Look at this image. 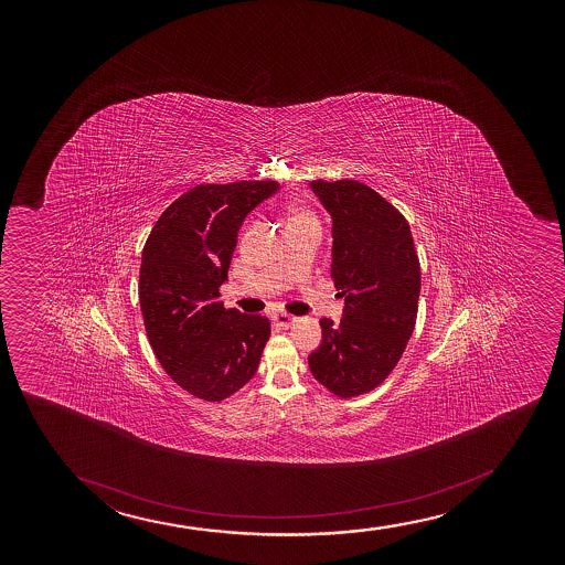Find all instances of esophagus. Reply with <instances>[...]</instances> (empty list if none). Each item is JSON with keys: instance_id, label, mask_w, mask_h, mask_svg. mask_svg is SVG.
I'll use <instances>...</instances> for the list:
<instances>
[{"instance_id": "esophagus-1", "label": "esophagus", "mask_w": 565, "mask_h": 565, "mask_svg": "<svg viewBox=\"0 0 565 565\" xmlns=\"http://www.w3.org/2000/svg\"><path fill=\"white\" fill-rule=\"evenodd\" d=\"M273 322L279 326V328H290V326L296 322V318L292 315H288V312H277L275 317H273Z\"/></svg>"}]
</instances>
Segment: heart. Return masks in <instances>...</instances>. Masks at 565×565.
Masks as SVG:
<instances>
[{
    "instance_id": "b5f03b06",
    "label": "heart",
    "mask_w": 565,
    "mask_h": 565,
    "mask_svg": "<svg viewBox=\"0 0 565 565\" xmlns=\"http://www.w3.org/2000/svg\"><path fill=\"white\" fill-rule=\"evenodd\" d=\"M301 221H315V216H312L307 209L294 207L292 211H290V216H288V224H290V222Z\"/></svg>"
}]
</instances>
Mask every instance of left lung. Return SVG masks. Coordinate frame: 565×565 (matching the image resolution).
Wrapping results in <instances>:
<instances>
[{
  "label": "left lung",
  "mask_w": 565,
  "mask_h": 565,
  "mask_svg": "<svg viewBox=\"0 0 565 565\" xmlns=\"http://www.w3.org/2000/svg\"><path fill=\"white\" fill-rule=\"evenodd\" d=\"M333 218L331 279L344 298L343 320H320L322 343L309 356L333 396H362L396 367L416 324L420 262L409 222L363 182H311Z\"/></svg>",
  "instance_id": "8db88e82"
}]
</instances>
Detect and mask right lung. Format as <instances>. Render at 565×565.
<instances>
[{
    "instance_id": "1",
    "label": "right lung",
    "mask_w": 565,
    "mask_h": 565,
    "mask_svg": "<svg viewBox=\"0 0 565 565\" xmlns=\"http://www.w3.org/2000/svg\"><path fill=\"white\" fill-rule=\"evenodd\" d=\"M279 190L275 181L198 184L171 203L145 243L139 303L158 362L203 402H222L253 379L269 318L226 309L237 232L250 211Z\"/></svg>"
}]
</instances>
